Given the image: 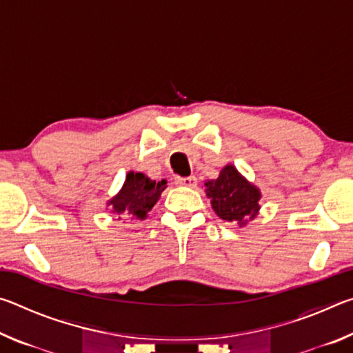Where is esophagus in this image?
<instances>
[{
    "label": "esophagus",
    "instance_id": "esophagus-1",
    "mask_svg": "<svg viewBox=\"0 0 353 353\" xmlns=\"http://www.w3.org/2000/svg\"><path fill=\"white\" fill-rule=\"evenodd\" d=\"M176 183L181 185V187H190L193 188L196 187V183H198V179L194 176H190V177H176Z\"/></svg>",
    "mask_w": 353,
    "mask_h": 353
}]
</instances>
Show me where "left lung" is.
I'll use <instances>...</instances> for the list:
<instances>
[{
    "label": "left lung",
    "mask_w": 353,
    "mask_h": 353,
    "mask_svg": "<svg viewBox=\"0 0 353 353\" xmlns=\"http://www.w3.org/2000/svg\"><path fill=\"white\" fill-rule=\"evenodd\" d=\"M204 187L214 213L227 223L243 227L260 213V188L249 182L234 165H225L216 179L204 182Z\"/></svg>",
    "instance_id": "left-lung-1"
}]
</instances>
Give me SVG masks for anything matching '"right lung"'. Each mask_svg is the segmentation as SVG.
<instances>
[{
	"label": "right lung",
	"instance_id": "right-lung-1",
	"mask_svg": "<svg viewBox=\"0 0 353 353\" xmlns=\"http://www.w3.org/2000/svg\"><path fill=\"white\" fill-rule=\"evenodd\" d=\"M165 188V179L155 182L143 172L129 171L121 190L107 201V210L117 214L118 219L121 214L132 219H146L149 210L157 204Z\"/></svg>",
	"mask_w": 353,
	"mask_h": 353
}]
</instances>
